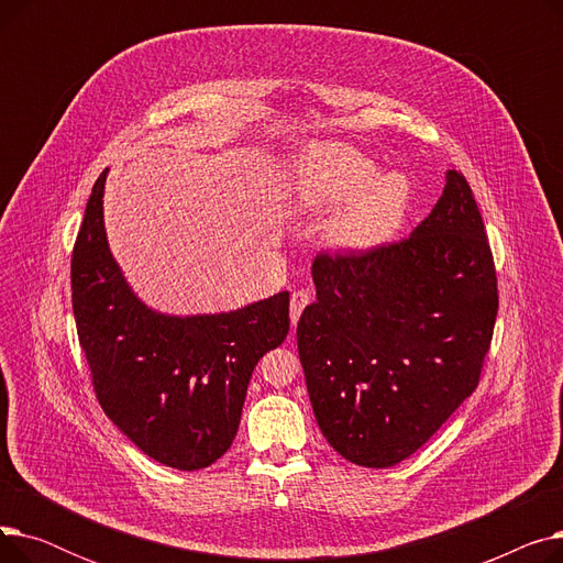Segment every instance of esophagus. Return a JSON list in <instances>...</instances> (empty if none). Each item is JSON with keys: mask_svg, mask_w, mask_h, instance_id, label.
Wrapping results in <instances>:
<instances>
[{"mask_svg": "<svg viewBox=\"0 0 563 563\" xmlns=\"http://www.w3.org/2000/svg\"><path fill=\"white\" fill-rule=\"evenodd\" d=\"M310 291L308 289H297L291 294V301H289V319H291V323H297L299 321V317H301V312H303V308L310 303Z\"/></svg>", "mask_w": 563, "mask_h": 563, "instance_id": "obj_1", "label": "esophagus"}]
</instances>
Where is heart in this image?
Here are the masks:
<instances>
[{"label":"heart","mask_w":563,"mask_h":563,"mask_svg":"<svg viewBox=\"0 0 563 563\" xmlns=\"http://www.w3.org/2000/svg\"><path fill=\"white\" fill-rule=\"evenodd\" d=\"M297 194L317 212H340L331 223V240L353 253L386 244L410 205L406 175H378L372 159L342 143L308 147L297 166Z\"/></svg>","instance_id":"obj_1"}]
</instances>
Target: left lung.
<instances>
[{"label": "left lung", "instance_id": "8db88e82", "mask_svg": "<svg viewBox=\"0 0 563 563\" xmlns=\"http://www.w3.org/2000/svg\"><path fill=\"white\" fill-rule=\"evenodd\" d=\"M312 280L297 342L317 424L346 461L397 465L475 393L493 338L497 276L465 177L448 170L408 240L317 255Z\"/></svg>", "mask_w": 563, "mask_h": 563}]
</instances>
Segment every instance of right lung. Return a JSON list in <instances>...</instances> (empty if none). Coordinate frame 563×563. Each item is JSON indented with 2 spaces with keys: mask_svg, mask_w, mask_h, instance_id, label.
<instances>
[{
  "mask_svg": "<svg viewBox=\"0 0 563 563\" xmlns=\"http://www.w3.org/2000/svg\"><path fill=\"white\" fill-rule=\"evenodd\" d=\"M107 173L86 202L70 260L79 344L107 418L157 463L200 470L230 450L257 361L287 338L289 294L217 314L145 306L107 242Z\"/></svg>",
  "mask_w": 563,
  "mask_h": 563,
  "instance_id": "right-lung-1",
  "label": "right lung"
}]
</instances>
